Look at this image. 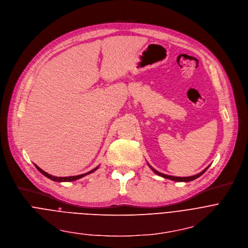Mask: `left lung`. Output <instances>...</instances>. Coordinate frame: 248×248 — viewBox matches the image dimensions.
I'll use <instances>...</instances> for the list:
<instances>
[{"label": "left lung", "instance_id": "1", "mask_svg": "<svg viewBox=\"0 0 248 248\" xmlns=\"http://www.w3.org/2000/svg\"><path fill=\"white\" fill-rule=\"evenodd\" d=\"M151 168V167H150ZM156 174H158V175H160V176H162V177H164V178H168V179H171V180H173V181H185V182H188V181H191V180H194V179H196V178H198L199 176H201L205 171H206V170H203L202 172H200V173H198V174H196V175H193V176H189V177H175V176H170V175H166V174H162V173H160V172H158V171H156V170H155L153 168H151Z\"/></svg>", "mask_w": 248, "mask_h": 248}]
</instances>
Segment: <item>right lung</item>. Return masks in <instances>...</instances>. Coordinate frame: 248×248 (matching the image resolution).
<instances>
[{
  "label": "right lung",
  "mask_w": 248,
  "mask_h": 248,
  "mask_svg": "<svg viewBox=\"0 0 248 248\" xmlns=\"http://www.w3.org/2000/svg\"><path fill=\"white\" fill-rule=\"evenodd\" d=\"M36 167V169L43 174V175H45L46 177H48L49 179H51V180H53V181H58V182H62V181H74V180H77V179H79V178H81V177H84V176H86V175H88V174H90V173H92V172H93L94 170H96L98 168H95L94 170H91V171H89L88 173H85V174H80V175H76V176H69V177H56V176H53V175H51V174H49V173H47V172H45L44 170H42L41 169H39L37 166H35Z\"/></svg>",
  "instance_id": "add662e5"
}]
</instances>
